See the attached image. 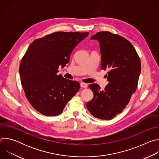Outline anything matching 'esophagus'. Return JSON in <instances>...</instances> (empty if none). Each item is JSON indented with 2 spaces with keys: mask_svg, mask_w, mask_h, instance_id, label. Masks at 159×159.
Wrapping results in <instances>:
<instances>
[{
  "mask_svg": "<svg viewBox=\"0 0 159 159\" xmlns=\"http://www.w3.org/2000/svg\"><path fill=\"white\" fill-rule=\"evenodd\" d=\"M80 87L82 88H86L87 87V84L85 83H80Z\"/></svg>",
  "mask_w": 159,
  "mask_h": 159,
  "instance_id": "1",
  "label": "esophagus"
}]
</instances>
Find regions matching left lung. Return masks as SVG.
<instances>
[{"mask_svg": "<svg viewBox=\"0 0 159 159\" xmlns=\"http://www.w3.org/2000/svg\"><path fill=\"white\" fill-rule=\"evenodd\" d=\"M90 39L99 43L101 69L109 70V84L103 90L97 84L89 85L94 98L86 106L95 118L110 120L123 111L137 88L140 59L131 43L118 34L101 31Z\"/></svg>", "mask_w": 159, "mask_h": 159, "instance_id": "8db88e82", "label": "left lung"}]
</instances>
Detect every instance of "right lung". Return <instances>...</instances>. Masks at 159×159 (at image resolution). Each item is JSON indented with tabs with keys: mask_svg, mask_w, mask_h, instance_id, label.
Listing matches in <instances>:
<instances>
[{
	"mask_svg": "<svg viewBox=\"0 0 159 159\" xmlns=\"http://www.w3.org/2000/svg\"><path fill=\"white\" fill-rule=\"evenodd\" d=\"M89 32H56L31 43L20 66L21 84L32 106L44 116H58L78 92L80 84L57 75Z\"/></svg>",
	"mask_w": 159,
	"mask_h": 159,
	"instance_id": "1",
	"label": "right lung"
}]
</instances>
